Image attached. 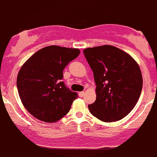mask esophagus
Returning a JSON list of instances; mask_svg holds the SVG:
<instances>
[{
  "instance_id": "1",
  "label": "esophagus",
  "mask_w": 157,
  "mask_h": 157,
  "mask_svg": "<svg viewBox=\"0 0 157 157\" xmlns=\"http://www.w3.org/2000/svg\"><path fill=\"white\" fill-rule=\"evenodd\" d=\"M84 95H85V92H79V96H80V97H83Z\"/></svg>"
}]
</instances>
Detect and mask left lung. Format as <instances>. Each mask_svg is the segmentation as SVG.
I'll use <instances>...</instances> for the list:
<instances>
[{
	"label": "left lung",
	"instance_id": "1",
	"mask_svg": "<svg viewBox=\"0 0 157 157\" xmlns=\"http://www.w3.org/2000/svg\"><path fill=\"white\" fill-rule=\"evenodd\" d=\"M83 54L93 71L96 99L90 111L104 122L127 116L139 99L143 80L138 63L128 53L110 45L87 48Z\"/></svg>",
	"mask_w": 157,
	"mask_h": 157
}]
</instances>
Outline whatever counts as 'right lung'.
Returning a JSON list of instances; mask_svg holds the SVG:
<instances>
[{"instance_id": "add662e5", "label": "right lung", "mask_w": 157, "mask_h": 157, "mask_svg": "<svg viewBox=\"0 0 157 157\" xmlns=\"http://www.w3.org/2000/svg\"><path fill=\"white\" fill-rule=\"evenodd\" d=\"M79 54L78 49L49 46L36 52L22 65L16 81L18 92L32 116L54 123L68 113L78 95L62 81L63 70Z\"/></svg>"}]
</instances>
